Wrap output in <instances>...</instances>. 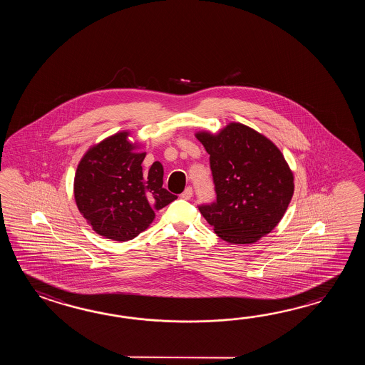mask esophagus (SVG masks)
I'll return each mask as SVG.
<instances>
[{
  "instance_id": "esophagus-1",
  "label": "esophagus",
  "mask_w": 365,
  "mask_h": 365,
  "mask_svg": "<svg viewBox=\"0 0 365 365\" xmlns=\"http://www.w3.org/2000/svg\"><path fill=\"white\" fill-rule=\"evenodd\" d=\"M192 195H193V189L189 186V187H186L185 190L182 192V194H181V198L187 201V200H190V198H192Z\"/></svg>"
}]
</instances>
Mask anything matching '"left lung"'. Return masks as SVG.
Instances as JSON below:
<instances>
[{
	"mask_svg": "<svg viewBox=\"0 0 365 365\" xmlns=\"http://www.w3.org/2000/svg\"><path fill=\"white\" fill-rule=\"evenodd\" d=\"M195 137L210 155L217 193V201L198 209L217 236L231 244H253L272 232L295 187L279 148L240 123Z\"/></svg>",
	"mask_w": 365,
	"mask_h": 365,
	"instance_id": "left-lung-1",
	"label": "left lung"
}]
</instances>
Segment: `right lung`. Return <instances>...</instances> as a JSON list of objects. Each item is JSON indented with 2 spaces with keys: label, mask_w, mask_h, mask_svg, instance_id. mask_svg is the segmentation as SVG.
Returning <instances> with one entry per match:
<instances>
[{
  "label": "right lung",
  "mask_w": 365,
  "mask_h": 365,
  "mask_svg": "<svg viewBox=\"0 0 365 365\" xmlns=\"http://www.w3.org/2000/svg\"><path fill=\"white\" fill-rule=\"evenodd\" d=\"M120 132L88 148L78 164L74 198L93 231L106 239L132 240L178 197L163 187V165L143 171L146 153Z\"/></svg>",
  "instance_id": "add662e5"
}]
</instances>
